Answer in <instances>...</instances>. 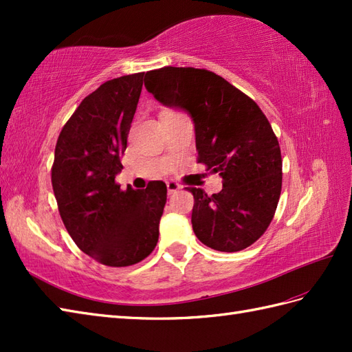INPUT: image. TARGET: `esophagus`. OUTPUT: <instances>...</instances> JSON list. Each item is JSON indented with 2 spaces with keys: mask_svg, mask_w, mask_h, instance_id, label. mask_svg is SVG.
I'll return each instance as SVG.
<instances>
[{
  "mask_svg": "<svg viewBox=\"0 0 352 352\" xmlns=\"http://www.w3.org/2000/svg\"><path fill=\"white\" fill-rule=\"evenodd\" d=\"M166 188H168L169 195H172V193H175L177 190H180L182 186L178 184L177 182H168V183H166Z\"/></svg>",
  "mask_w": 352,
  "mask_h": 352,
  "instance_id": "34e87169",
  "label": "esophagus"
}]
</instances>
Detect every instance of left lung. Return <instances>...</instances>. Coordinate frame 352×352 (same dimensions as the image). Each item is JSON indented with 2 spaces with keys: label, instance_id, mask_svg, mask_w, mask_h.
<instances>
[{
  "label": "left lung",
  "instance_id": "1",
  "mask_svg": "<svg viewBox=\"0 0 352 352\" xmlns=\"http://www.w3.org/2000/svg\"><path fill=\"white\" fill-rule=\"evenodd\" d=\"M145 80L157 101L190 116L199 163L223 180L213 195L188 188L195 198L193 233L216 251L248 248L269 227L281 193V151L263 111L206 69L166 66Z\"/></svg>",
  "mask_w": 352,
  "mask_h": 352
}]
</instances>
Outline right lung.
<instances>
[{
    "instance_id": "obj_1",
    "label": "right lung",
    "mask_w": 352,
    "mask_h": 352,
    "mask_svg": "<svg viewBox=\"0 0 352 352\" xmlns=\"http://www.w3.org/2000/svg\"><path fill=\"white\" fill-rule=\"evenodd\" d=\"M145 72L109 80L87 95L57 139L51 170L62 221L78 248L100 263L130 266L159 241L166 184L144 190L115 183Z\"/></svg>"
}]
</instances>
